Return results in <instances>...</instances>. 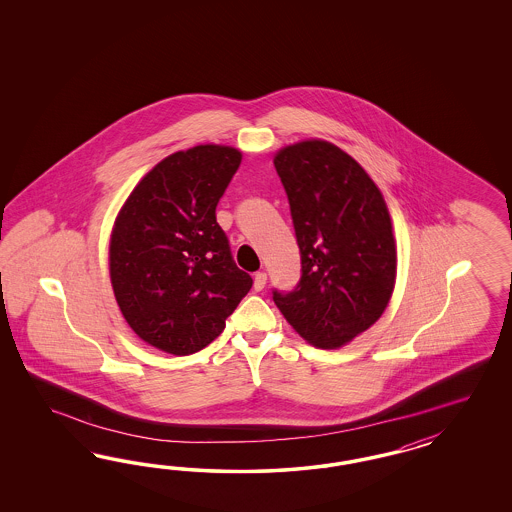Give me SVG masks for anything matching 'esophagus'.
I'll list each match as a JSON object with an SVG mask.
<instances>
[{
	"label": "esophagus",
	"mask_w": 512,
	"mask_h": 512,
	"mask_svg": "<svg viewBox=\"0 0 512 512\" xmlns=\"http://www.w3.org/2000/svg\"><path fill=\"white\" fill-rule=\"evenodd\" d=\"M264 285H266V274L264 272H257L253 276V289L255 291H263Z\"/></svg>",
	"instance_id": "obj_1"
}]
</instances>
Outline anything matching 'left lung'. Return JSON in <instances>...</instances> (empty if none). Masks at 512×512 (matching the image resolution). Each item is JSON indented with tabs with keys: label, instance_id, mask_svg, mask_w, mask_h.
Wrapping results in <instances>:
<instances>
[{
	"label": "left lung",
	"instance_id": "8db88e82",
	"mask_svg": "<svg viewBox=\"0 0 512 512\" xmlns=\"http://www.w3.org/2000/svg\"><path fill=\"white\" fill-rule=\"evenodd\" d=\"M287 191L302 278L274 302L319 349H340L377 323L396 285V240L387 202L357 159L323 139L274 155Z\"/></svg>",
	"mask_w": 512,
	"mask_h": 512
}]
</instances>
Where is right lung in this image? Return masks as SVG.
Listing matches in <instances>:
<instances>
[{
	"instance_id": "obj_1",
	"label": "right lung",
	"mask_w": 512,
	"mask_h": 512,
	"mask_svg": "<svg viewBox=\"0 0 512 512\" xmlns=\"http://www.w3.org/2000/svg\"><path fill=\"white\" fill-rule=\"evenodd\" d=\"M242 152L199 144L167 155L142 176L114 219L112 291L127 325L155 349H204L248 295L253 279L233 261L216 206Z\"/></svg>"
}]
</instances>
